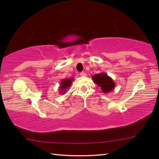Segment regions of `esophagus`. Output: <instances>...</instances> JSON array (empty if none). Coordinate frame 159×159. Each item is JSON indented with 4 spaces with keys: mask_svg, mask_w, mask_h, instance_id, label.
<instances>
[{
    "mask_svg": "<svg viewBox=\"0 0 159 159\" xmlns=\"http://www.w3.org/2000/svg\"><path fill=\"white\" fill-rule=\"evenodd\" d=\"M80 76H86V75H87V74H86V73H85V72H80Z\"/></svg>",
    "mask_w": 159,
    "mask_h": 159,
    "instance_id": "obj_1",
    "label": "esophagus"
}]
</instances>
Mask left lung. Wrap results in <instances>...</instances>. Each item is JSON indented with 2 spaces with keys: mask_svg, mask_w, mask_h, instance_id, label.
Listing matches in <instances>:
<instances>
[{
  "mask_svg": "<svg viewBox=\"0 0 159 159\" xmlns=\"http://www.w3.org/2000/svg\"><path fill=\"white\" fill-rule=\"evenodd\" d=\"M92 80L96 84L101 87L103 93H108V92L113 90L115 87V83L112 79V78L108 76L106 73L97 74L92 76Z\"/></svg>",
  "mask_w": 159,
  "mask_h": 159,
  "instance_id": "left-lung-1",
  "label": "left lung"
}]
</instances>
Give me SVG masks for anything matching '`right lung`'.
I'll return each instance as SVG.
<instances>
[{
  "mask_svg": "<svg viewBox=\"0 0 159 159\" xmlns=\"http://www.w3.org/2000/svg\"><path fill=\"white\" fill-rule=\"evenodd\" d=\"M73 80V78H72V79L71 78H70V79H65L62 80V81L60 83L59 87V92L60 94H63L65 93L66 91H67V89H68V88L71 85Z\"/></svg>",
  "mask_w": 159,
  "mask_h": 159,
  "instance_id": "add662e5",
  "label": "right lung"
}]
</instances>
